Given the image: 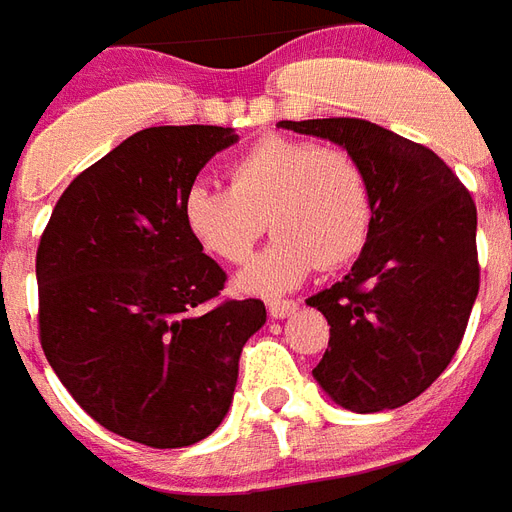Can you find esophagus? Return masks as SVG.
Here are the masks:
<instances>
[{"mask_svg": "<svg viewBox=\"0 0 512 512\" xmlns=\"http://www.w3.org/2000/svg\"><path fill=\"white\" fill-rule=\"evenodd\" d=\"M269 309V317H275V320H282V317H288V314H293L298 309V301H293V298H275V301H269L267 304Z\"/></svg>", "mask_w": 512, "mask_h": 512, "instance_id": "obj_1", "label": "esophagus"}]
</instances>
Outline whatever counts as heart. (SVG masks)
Instances as JSON below:
<instances>
[{
	"instance_id": "obj_1",
	"label": "heart",
	"mask_w": 512,
	"mask_h": 512,
	"mask_svg": "<svg viewBox=\"0 0 512 512\" xmlns=\"http://www.w3.org/2000/svg\"><path fill=\"white\" fill-rule=\"evenodd\" d=\"M264 221L275 240L237 280L245 293L277 296L349 264L372 227L365 166L343 147L269 134L232 161L230 187L200 179L185 195L190 235L232 267L251 259Z\"/></svg>"
}]
</instances>
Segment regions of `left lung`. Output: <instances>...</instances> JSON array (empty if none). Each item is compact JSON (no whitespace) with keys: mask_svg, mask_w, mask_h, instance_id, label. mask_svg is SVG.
I'll use <instances>...</instances> for the list:
<instances>
[{"mask_svg":"<svg viewBox=\"0 0 512 512\" xmlns=\"http://www.w3.org/2000/svg\"><path fill=\"white\" fill-rule=\"evenodd\" d=\"M346 147L367 171L372 227L333 288L306 298L330 325L312 375L351 412L394 410L439 378L478 296L476 203L439 155L362 118L280 121Z\"/></svg>","mask_w":512,"mask_h":512,"instance_id":"left-lung-1","label":"left lung"}]
</instances>
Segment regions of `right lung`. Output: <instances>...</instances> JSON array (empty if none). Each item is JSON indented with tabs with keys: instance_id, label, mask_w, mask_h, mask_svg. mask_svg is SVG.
Returning <instances> with one entry per match:
<instances>
[{
	"instance_id": "obj_1",
	"label": "right lung",
	"mask_w": 512,
	"mask_h": 512,
	"mask_svg": "<svg viewBox=\"0 0 512 512\" xmlns=\"http://www.w3.org/2000/svg\"><path fill=\"white\" fill-rule=\"evenodd\" d=\"M237 134L150 126L81 171L36 251L44 357L102 428L153 449L190 447L230 410L259 298H222L224 269L185 224L200 169Z\"/></svg>"
}]
</instances>
